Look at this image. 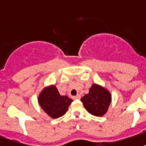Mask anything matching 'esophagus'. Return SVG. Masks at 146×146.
I'll return each mask as SVG.
<instances>
[{
	"mask_svg": "<svg viewBox=\"0 0 146 146\" xmlns=\"http://www.w3.org/2000/svg\"><path fill=\"white\" fill-rule=\"evenodd\" d=\"M73 99H75V100H79V99H80V95H76V96H74L73 97Z\"/></svg>",
	"mask_w": 146,
	"mask_h": 146,
	"instance_id": "esophagus-1",
	"label": "esophagus"
}]
</instances>
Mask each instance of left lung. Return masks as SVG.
<instances>
[{"label":"left lung","mask_w":146,"mask_h":146,"mask_svg":"<svg viewBox=\"0 0 146 146\" xmlns=\"http://www.w3.org/2000/svg\"><path fill=\"white\" fill-rule=\"evenodd\" d=\"M84 107L90 114L101 117L107 112L112 102V94L107 88L98 84H92L89 92L81 98Z\"/></svg>","instance_id":"8db88e82"}]
</instances>
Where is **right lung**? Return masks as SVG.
Segmentation results:
<instances>
[{
	"label": "right lung",
	"mask_w": 146,
	"mask_h": 146,
	"mask_svg": "<svg viewBox=\"0 0 146 146\" xmlns=\"http://www.w3.org/2000/svg\"><path fill=\"white\" fill-rule=\"evenodd\" d=\"M38 104L52 118H58L67 112L73 100L66 95H61L54 85L45 87L39 94Z\"/></svg>",
	"instance_id": "1"
}]
</instances>
